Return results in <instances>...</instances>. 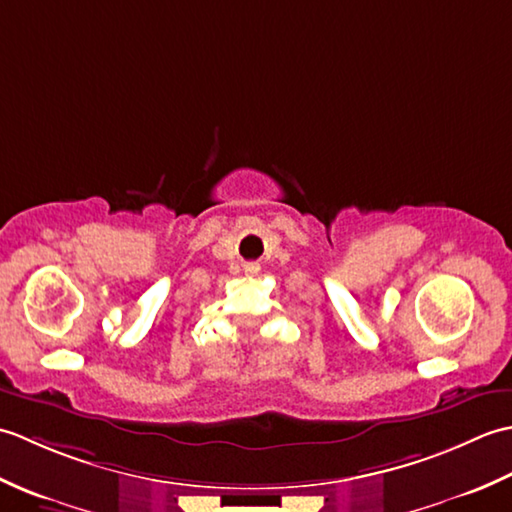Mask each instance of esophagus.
Instances as JSON below:
<instances>
[{
    "instance_id": "esophagus-1",
    "label": "esophagus",
    "mask_w": 512,
    "mask_h": 512,
    "mask_svg": "<svg viewBox=\"0 0 512 512\" xmlns=\"http://www.w3.org/2000/svg\"><path fill=\"white\" fill-rule=\"evenodd\" d=\"M246 270H248V273H257V268H255V266H248Z\"/></svg>"
}]
</instances>
